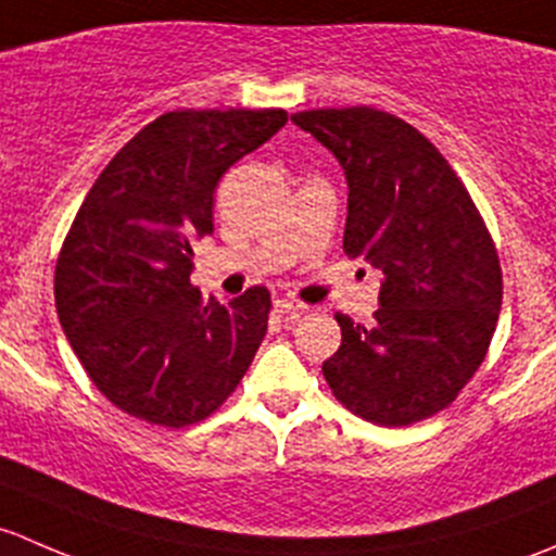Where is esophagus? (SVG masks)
Returning <instances> with one entry per match:
<instances>
[{
	"mask_svg": "<svg viewBox=\"0 0 556 556\" xmlns=\"http://www.w3.org/2000/svg\"><path fill=\"white\" fill-rule=\"evenodd\" d=\"M304 309H306V304H301V301H293V299L274 301V312H277L279 317H299Z\"/></svg>",
	"mask_w": 556,
	"mask_h": 556,
	"instance_id": "34e87169",
	"label": "esophagus"
}]
</instances>
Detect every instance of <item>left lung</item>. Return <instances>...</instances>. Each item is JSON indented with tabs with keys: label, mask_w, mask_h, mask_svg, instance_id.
<instances>
[{
	"label": "left lung",
	"mask_w": 556,
	"mask_h": 556,
	"mask_svg": "<svg viewBox=\"0 0 556 556\" xmlns=\"http://www.w3.org/2000/svg\"><path fill=\"white\" fill-rule=\"evenodd\" d=\"M339 159L350 185L344 252L384 274L374 325L336 314L341 346L325 382L384 428L444 412L490 350L503 304L495 242L428 137L374 106L293 115Z\"/></svg>",
	"instance_id": "obj_1"
}]
</instances>
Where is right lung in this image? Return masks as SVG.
<instances>
[{
	"instance_id": "obj_1",
	"label": "right lung",
	"mask_w": 556,
	"mask_h": 556,
	"mask_svg": "<svg viewBox=\"0 0 556 556\" xmlns=\"http://www.w3.org/2000/svg\"><path fill=\"white\" fill-rule=\"evenodd\" d=\"M285 110H174L104 166L55 261V312L110 403L161 428L215 414L250 368L271 295L220 304L190 285L193 244L215 231L228 166L271 139Z\"/></svg>"
}]
</instances>
